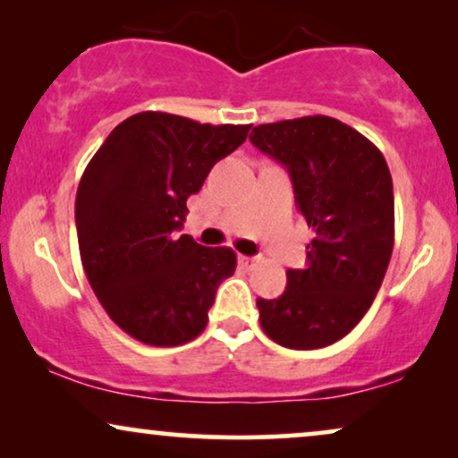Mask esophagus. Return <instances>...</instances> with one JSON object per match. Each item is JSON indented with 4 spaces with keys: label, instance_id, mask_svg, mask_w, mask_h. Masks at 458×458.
Wrapping results in <instances>:
<instances>
[{
    "label": "esophagus",
    "instance_id": "34e87169",
    "mask_svg": "<svg viewBox=\"0 0 458 458\" xmlns=\"http://www.w3.org/2000/svg\"><path fill=\"white\" fill-rule=\"evenodd\" d=\"M237 263H240L242 267H246V269H252V267L257 265V259L246 257V254H240V257H237Z\"/></svg>",
    "mask_w": 458,
    "mask_h": 458
}]
</instances>
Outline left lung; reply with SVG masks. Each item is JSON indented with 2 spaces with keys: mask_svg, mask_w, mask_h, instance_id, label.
<instances>
[{
  "mask_svg": "<svg viewBox=\"0 0 458 458\" xmlns=\"http://www.w3.org/2000/svg\"><path fill=\"white\" fill-rule=\"evenodd\" d=\"M252 145L286 165L313 240L305 269L286 271L277 299H259L265 335L319 349L349 335L381 288L395 237L394 182L383 153L328 115L260 123Z\"/></svg>",
  "mask_w": 458,
  "mask_h": 458,
  "instance_id": "obj_1",
  "label": "left lung"
}]
</instances>
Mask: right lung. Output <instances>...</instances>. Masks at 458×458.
I'll use <instances>...</instances> for the list:
<instances>
[{
  "label": "right lung",
  "mask_w": 458,
  "mask_h": 458,
  "mask_svg": "<svg viewBox=\"0 0 458 458\" xmlns=\"http://www.w3.org/2000/svg\"><path fill=\"white\" fill-rule=\"evenodd\" d=\"M250 128L142 111L113 128L86 165L75 198L81 265L106 316L136 341L176 347L204 332L237 259L176 231L189 195Z\"/></svg>",
  "instance_id": "1"
}]
</instances>
